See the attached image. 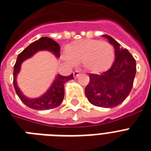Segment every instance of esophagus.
I'll return each instance as SVG.
<instances>
[{"label": "esophagus", "mask_w": 151, "mask_h": 151, "mask_svg": "<svg viewBox=\"0 0 151 151\" xmlns=\"http://www.w3.org/2000/svg\"><path fill=\"white\" fill-rule=\"evenodd\" d=\"M79 75H80V73H79V71H78V70L75 71L74 73H73V76H74V78H77V77H78Z\"/></svg>", "instance_id": "34e87169"}]
</instances>
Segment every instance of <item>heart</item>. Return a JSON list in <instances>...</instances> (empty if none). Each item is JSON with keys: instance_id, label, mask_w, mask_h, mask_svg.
<instances>
[{"instance_id": "heart-1", "label": "heart", "mask_w": 151, "mask_h": 151, "mask_svg": "<svg viewBox=\"0 0 151 151\" xmlns=\"http://www.w3.org/2000/svg\"><path fill=\"white\" fill-rule=\"evenodd\" d=\"M67 60L71 64L82 63L88 73L99 74L109 70L115 60V50L110 42L99 40H79L67 45Z\"/></svg>"}]
</instances>
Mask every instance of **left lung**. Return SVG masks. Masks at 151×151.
<instances>
[{"mask_svg": "<svg viewBox=\"0 0 151 151\" xmlns=\"http://www.w3.org/2000/svg\"><path fill=\"white\" fill-rule=\"evenodd\" d=\"M109 40L115 50L112 66L101 75L89 74V83L85 88L88 101L102 108H113L123 102L133 87L136 74V61L126 49L109 35Z\"/></svg>", "mask_w": 151, "mask_h": 151, "instance_id": "obj_1", "label": "left lung"}]
</instances>
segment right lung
Masks as SVG:
<instances>
[{"instance_id": "obj_1", "label": "right lung", "mask_w": 151, "mask_h": 151, "mask_svg": "<svg viewBox=\"0 0 151 151\" xmlns=\"http://www.w3.org/2000/svg\"><path fill=\"white\" fill-rule=\"evenodd\" d=\"M40 50H48L56 56H60V46L56 41L49 37H41L39 40L32 42L31 44L23 50L17 56L14 67V86L17 95L26 105L35 110H49L56 108L62 103L64 98V84L67 81L73 79V74L69 76H63L58 74L50 88L44 95L37 99H29L24 96L17 84V76L20 69L21 63Z\"/></svg>"}]
</instances>
